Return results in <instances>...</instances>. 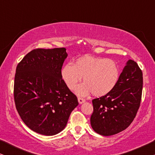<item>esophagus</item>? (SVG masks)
Segmentation results:
<instances>
[{
    "label": "esophagus",
    "instance_id": "1",
    "mask_svg": "<svg viewBox=\"0 0 155 155\" xmlns=\"http://www.w3.org/2000/svg\"><path fill=\"white\" fill-rule=\"evenodd\" d=\"M78 102H79L80 104H83L84 102H85V99H83V98H81V97H78Z\"/></svg>",
    "mask_w": 155,
    "mask_h": 155
}]
</instances>
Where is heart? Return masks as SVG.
<instances>
[{"label": "heart", "mask_w": 155, "mask_h": 155, "mask_svg": "<svg viewBox=\"0 0 155 155\" xmlns=\"http://www.w3.org/2000/svg\"><path fill=\"white\" fill-rule=\"evenodd\" d=\"M120 68L111 59L85 56L78 58L74 65H65L61 70V78L70 90H74L81 82H85L76 88L79 96L91 92L95 96H104L114 89L120 78Z\"/></svg>", "instance_id": "b5f03b06"}]
</instances>
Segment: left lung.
Returning <instances> with one entry per match:
<instances>
[{
  "mask_svg": "<svg viewBox=\"0 0 155 155\" xmlns=\"http://www.w3.org/2000/svg\"><path fill=\"white\" fill-rule=\"evenodd\" d=\"M143 82V73L138 65L128 60L114 90L92 100L94 111L90 123L93 130L109 136L128 128L140 104Z\"/></svg>",
  "mask_w": 155,
  "mask_h": 155,
  "instance_id": "1",
  "label": "left lung"
}]
</instances>
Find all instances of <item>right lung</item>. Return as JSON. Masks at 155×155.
I'll list each match as a JSON object with an SVG mask.
<instances>
[{
    "label": "right lung",
    "mask_w": 155,
    "mask_h": 155,
    "mask_svg": "<svg viewBox=\"0 0 155 155\" xmlns=\"http://www.w3.org/2000/svg\"><path fill=\"white\" fill-rule=\"evenodd\" d=\"M68 54L65 48H37L18 63L14 99L20 118L35 132L54 135L66 126L78 105L77 97L61 78Z\"/></svg>",
    "instance_id": "1"
}]
</instances>
